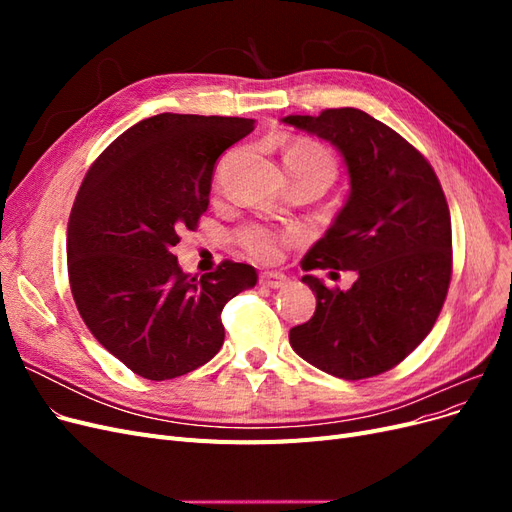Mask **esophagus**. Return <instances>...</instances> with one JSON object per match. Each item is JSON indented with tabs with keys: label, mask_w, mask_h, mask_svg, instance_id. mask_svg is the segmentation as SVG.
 I'll return each mask as SVG.
<instances>
[{
	"label": "esophagus",
	"mask_w": 512,
	"mask_h": 512,
	"mask_svg": "<svg viewBox=\"0 0 512 512\" xmlns=\"http://www.w3.org/2000/svg\"><path fill=\"white\" fill-rule=\"evenodd\" d=\"M286 275H282V273H262L260 275V284L262 286H267V288H284L286 286Z\"/></svg>",
	"instance_id": "esophagus-1"
}]
</instances>
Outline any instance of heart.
<instances>
[{
  "mask_svg": "<svg viewBox=\"0 0 512 512\" xmlns=\"http://www.w3.org/2000/svg\"><path fill=\"white\" fill-rule=\"evenodd\" d=\"M284 164L290 173H305V170H320L331 179L335 177V162L329 151L312 141H292L284 151ZM299 241L297 230H273L260 224L245 226L239 232V243L245 254L256 262H273L280 258L286 245Z\"/></svg>",
  "mask_w": 512,
  "mask_h": 512,
  "instance_id": "obj_1",
  "label": "heart"
}]
</instances>
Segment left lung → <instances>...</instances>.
Wrapping results in <instances>:
<instances>
[{"instance_id":"1","label":"left lung","mask_w":512,"mask_h":512,"mask_svg":"<svg viewBox=\"0 0 512 512\" xmlns=\"http://www.w3.org/2000/svg\"><path fill=\"white\" fill-rule=\"evenodd\" d=\"M282 123L329 141L346 162L350 194L303 269H348L356 282L331 290L301 282L316 312L290 329L301 359L344 380L378 376L423 342L451 284V213L431 164L404 136L359 108H327Z\"/></svg>"}]
</instances>
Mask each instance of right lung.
Returning <instances> with one entry per match:
<instances>
[{
	"instance_id": "obj_1",
	"label": "right lung",
	"mask_w": 512,
	"mask_h": 512,
	"mask_svg": "<svg viewBox=\"0 0 512 512\" xmlns=\"http://www.w3.org/2000/svg\"><path fill=\"white\" fill-rule=\"evenodd\" d=\"M254 119L162 113L134 123L91 164L68 222L76 309L98 342L147 380L211 361L222 309L254 288L252 265L224 260L196 280L173 247L209 207L213 168Z\"/></svg>"
}]
</instances>
